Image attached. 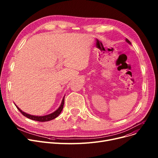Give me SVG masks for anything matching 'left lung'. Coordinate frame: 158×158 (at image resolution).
I'll use <instances>...</instances> for the list:
<instances>
[{
  "mask_svg": "<svg viewBox=\"0 0 158 158\" xmlns=\"http://www.w3.org/2000/svg\"><path fill=\"white\" fill-rule=\"evenodd\" d=\"M126 41H127V42L128 44H131V43L130 42V41H129L128 39H127V38H126Z\"/></svg>",
  "mask_w": 158,
  "mask_h": 158,
  "instance_id": "left-lung-1",
  "label": "left lung"
}]
</instances>
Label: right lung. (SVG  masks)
I'll return each mask as SVG.
<instances>
[{"label": "right lung", "instance_id": "obj_1", "mask_svg": "<svg viewBox=\"0 0 158 158\" xmlns=\"http://www.w3.org/2000/svg\"><path fill=\"white\" fill-rule=\"evenodd\" d=\"M64 102V97H63V98L61 104V106H60L59 108H58L56 111H54V113H52L51 114H47V115H45V116H40V117H39V116L31 115L29 114L24 113L23 111H22L19 108V107L17 106H16V105L15 106H16V107H17V109L20 111V113L23 116H25V117H26L27 118H28L29 119H31L32 120L38 121V122H47V121L52 120L56 118L57 117H58V116H59V114L61 113V112L62 111V110L63 108Z\"/></svg>", "mask_w": 158, "mask_h": 158}]
</instances>
